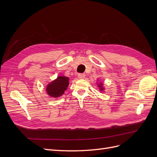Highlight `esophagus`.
I'll return each instance as SVG.
<instances>
[{"mask_svg": "<svg viewBox=\"0 0 157 157\" xmlns=\"http://www.w3.org/2000/svg\"><path fill=\"white\" fill-rule=\"evenodd\" d=\"M85 74H83V73H79V74H78V78H80V79H83V78H85Z\"/></svg>", "mask_w": 157, "mask_h": 157, "instance_id": "obj_1", "label": "esophagus"}]
</instances>
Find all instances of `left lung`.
I'll return each mask as SVG.
<instances>
[{"label": "left lung", "mask_w": 157, "mask_h": 157, "mask_svg": "<svg viewBox=\"0 0 157 157\" xmlns=\"http://www.w3.org/2000/svg\"><path fill=\"white\" fill-rule=\"evenodd\" d=\"M98 87L99 88V90H100V91H103V90H105V89H104V88L103 87V84L102 83L98 84Z\"/></svg>", "instance_id": "8db88e82"}]
</instances>
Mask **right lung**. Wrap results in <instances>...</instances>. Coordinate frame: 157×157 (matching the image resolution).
Returning a JSON list of instances; mask_svg holds the SVG:
<instances>
[{
  "label": "right lung",
  "mask_w": 157,
  "mask_h": 157,
  "mask_svg": "<svg viewBox=\"0 0 157 157\" xmlns=\"http://www.w3.org/2000/svg\"><path fill=\"white\" fill-rule=\"evenodd\" d=\"M69 78L67 77L59 76L47 85L46 92L52 98H59L64 94L69 86Z\"/></svg>",
  "instance_id": "1"
}]
</instances>
